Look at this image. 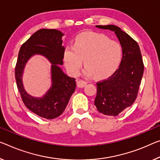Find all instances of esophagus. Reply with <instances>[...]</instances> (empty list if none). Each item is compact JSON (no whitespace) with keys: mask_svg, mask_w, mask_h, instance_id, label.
Segmentation results:
<instances>
[{"mask_svg":"<svg viewBox=\"0 0 160 160\" xmlns=\"http://www.w3.org/2000/svg\"><path fill=\"white\" fill-rule=\"evenodd\" d=\"M87 84V82H85V81H83V80H78L77 81L78 87L83 88V87H84Z\"/></svg>","mask_w":160,"mask_h":160,"instance_id":"1","label":"esophagus"}]
</instances>
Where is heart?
Listing matches in <instances>:
<instances>
[{
  "label": "heart",
  "instance_id": "heart-1",
  "mask_svg": "<svg viewBox=\"0 0 160 160\" xmlns=\"http://www.w3.org/2000/svg\"><path fill=\"white\" fill-rule=\"evenodd\" d=\"M122 48L117 41L102 33L87 32L77 36L74 45L68 44L63 53L68 72L73 76L79 73L84 58L83 73L97 78L111 74L121 62Z\"/></svg>",
  "mask_w": 160,
  "mask_h": 160
}]
</instances>
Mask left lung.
<instances>
[{
    "label": "left lung",
    "instance_id": "1",
    "mask_svg": "<svg viewBox=\"0 0 160 160\" xmlns=\"http://www.w3.org/2000/svg\"><path fill=\"white\" fill-rule=\"evenodd\" d=\"M114 31L122 48L119 68L107 79L97 83L94 104L100 113L116 117L134 104L144 73V63L137 41L114 25L96 26Z\"/></svg>",
    "mask_w": 160,
    "mask_h": 160
}]
</instances>
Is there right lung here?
<instances>
[{
  "mask_svg": "<svg viewBox=\"0 0 160 160\" xmlns=\"http://www.w3.org/2000/svg\"><path fill=\"white\" fill-rule=\"evenodd\" d=\"M63 36L56 29L43 28L36 31L21 46L15 68L17 87L24 104L34 114L47 119H54L62 114L77 86L75 78L68 77L60 67L63 63L65 50L62 46ZM36 54L44 56L52 63V84L43 98L28 95L22 81L27 61Z\"/></svg>",
  "mask_w": 160,
  "mask_h": 160,
  "instance_id": "right-lung-1",
  "label": "right lung"
}]
</instances>
